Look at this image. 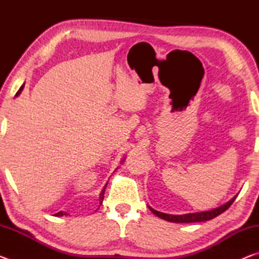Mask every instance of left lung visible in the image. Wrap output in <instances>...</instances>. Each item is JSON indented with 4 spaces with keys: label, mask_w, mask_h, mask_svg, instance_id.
Segmentation results:
<instances>
[{
    "label": "left lung",
    "mask_w": 259,
    "mask_h": 259,
    "mask_svg": "<svg viewBox=\"0 0 259 259\" xmlns=\"http://www.w3.org/2000/svg\"><path fill=\"white\" fill-rule=\"evenodd\" d=\"M236 198V195L234 198H232L229 202H226L224 204H222L221 207H217L211 210H207V211H200V212H192V213H185V214H170V213H164V212H160L156 211L153 208H150L151 211L161 219H164V221L171 222V223H198V222H205V221H210L214 217H217L218 214H221L225 211V210L229 209L231 207V204L234 202V200Z\"/></svg>",
    "instance_id": "8db88e82"
}]
</instances>
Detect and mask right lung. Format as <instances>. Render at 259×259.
<instances>
[{
  "label": "right lung",
  "mask_w": 259,
  "mask_h": 259,
  "mask_svg": "<svg viewBox=\"0 0 259 259\" xmlns=\"http://www.w3.org/2000/svg\"><path fill=\"white\" fill-rule=\"evenodd\" d=\"M24 87H25V83L23 85L20 87V89L18 90V93L16 94V97H18V96L21 94V91H23V89H24ZM124 161V159H122V161L121 162H123ZM107 185V184H106ZM106 185L104 186V188L102 190V192H100V195H99V202H100V204L103 203V200H104V193H105V188H106ZM65 214H66V212H63V211H59V212H57V213H55L54 216H56V217H61V216H65Z\"/></svg>",
  "instance_id": "right-lung-1"
}]
</instances>
